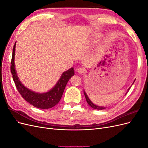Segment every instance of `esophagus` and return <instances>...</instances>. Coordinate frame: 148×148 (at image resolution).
I'll list each match as a JSON object with an SVG mask.
<instances>
[{
	"mask_svg": "<svg viewBox=\"0 0 148 148\" xmlns=\"http://www.w3.org/2000/svg\"><path fill=\"white\" fill-rule=\"evenodd\" d=\"M77 72H78V73L82 74V73H83L85 72V69L82 68V67H79V68H78V69H77Z\"/></svg>",
	"mask_w": 148,
	"mask_h": 148,
	"instance_id": "1",
	"label": "esophagus"
}]
</instances>
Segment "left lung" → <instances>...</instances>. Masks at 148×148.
Wrapping results in <instances>:
<instances>
[{
  "label": "left lung",
  "instance_id": "8db88e82",
  "mask_svg": "<svg viewBox=\"0 0 148 148\" xmlns=\"http://www.w3.org/2000/svg\"><path fill=\"white\" fill-rule=\"evenodd\" d=\"M135 81L133 82V84L134 83V82H135ZM130 89V88H128V90H129ZM84 95L85 98H86V101H87V102H88V104H89V106H90L92 107V108L95 109H97V110H103V109H106L105 107H100V106H96V105H95V104H94L91 101V100L89 99V97H88V96H87V95H86V93L84 91Z\"/></svg>",
  "mask_w": 148,
  "mask_h": 148
}]
</instances>
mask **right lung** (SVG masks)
I'll list each match as a JSON object with an SVG mask.
<instances>
[{
    "label": "right lung",
    "instance_id": "1",
    "mask_svg": "<svg viewBox=\"0 0 148 148\" xmlns=\"http://www.w3.org/2000/svg\"><path fill=\"white\" fill-rule=\"evenodd\" d=\"M15 46L16 42L13 48L10 70L17 90L18 91L25 100L35 107L43 109L52 108V107L55 106L59 103L64 93L66 83H68L71 77L74 75L73 68H71L62 73L56 86L51 90L46 93H37L33 92L25 87L23 84L20 82L16 75L14 63Z\"/></svg>",
    "mask_w": 148,
    "mask_h": 148
}]
</instances>
